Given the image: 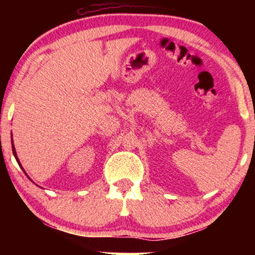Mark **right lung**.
Wrapping results in <instances>:
<instances>
[{
    "label": "right lung",
    "mask_w": 255,
    "mask_h": 255,
    "mask_svg": "<svg viewBox=\"0 0 255 255\" xmlns=\"http://www.w3.org/2000/svg\"><path fill=\"white\" fill-rule=\"evenodd\" d=\"M11 146H12V153H13V155H15V159H16V161L19 163V166H22L20 165V162H19V159H18V156H17V153H16V149H15V145H13V141L11 140ZM22 169H23V167H22ZM24 170V169H23Z\"/></svg>",
    "instance_id": "obj_1"
}]
</instances>
